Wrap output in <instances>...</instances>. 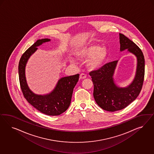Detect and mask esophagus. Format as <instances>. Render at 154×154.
<instances>
[{
	"label": "esophagus",
	"instance_id": "obj_1",
	"mask_svg": "<svg viewBox=\"0 0 154 154\" xmlns=\"http://www.w3.org/2000/svg\"><path fill=\"white\" fill-rule=\"evenodd\" d=\"M86 78V75H85V73H82L79 75V79H85Z\"/></svg>",
	"mask_w": 154,
	"mask_h": 154
}]
</instances>
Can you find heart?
I'll list each match as a JSON object with an SVG mask.
<instances>
[{
  "label": "heart",
  "mask_w": 154,
  "mask_h": 154,
  "mask_svg": "<svg viewBox=\"0 0 154 154\" xmlns=\"http://www.w3.org/2000/svg\"><path fill=\"white\" fill-rule=\"evenodd\" d=\"M78 57L81 60L92 57L88 65L91 69H97L104 65L107 59L108 52L99 46L94 45L80 52Z\"/></svg>",
  "instance_id": "1"
}]
</instances>
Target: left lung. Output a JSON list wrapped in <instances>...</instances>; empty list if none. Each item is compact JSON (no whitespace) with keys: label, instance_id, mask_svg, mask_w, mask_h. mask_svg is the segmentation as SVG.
I'll use <instances>...</instances> for the list:
<instances>
[{"label":"left lung","instance_id":"8db88e82","mask_svg":"<svg viewBox=\"0 0 154 154\" xmlns=\"http://www.w3.org/2000/svg\"><path fill=\"white\" fill-rule=\"evenodd\" d=\"M120 51L128 49L137 59L135 77L126 88H120L113 78L118 61L106 63L89 75L94 84L93 95L95 102L103 109L115 112L126 107L139 95L145 76V58L138 46L124 34L120 33Z\"/></svg>","mask_w":154,"mask_h":154}]
</instances>
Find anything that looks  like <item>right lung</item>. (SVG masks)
I'll return each mask as SVG.
<instances>
[{
	"label": "right lung",
	"instance_id": "obj_1",
	"mask_svg": "<svg viewBox=\"0 0 154 154\" xmlns=\"http://www.w3.org/2000/svg\"><path fill=\"white\" fill-rule=\"evenodd\" d=\"M50 41V39H38L21 56L19 64V81L24 97L34 107L49 116L60 115L69 108L73 89L79 79V74L59 79L51 93L41 95L33 93L28 87L25 78V66L29 58L38 49L37 47Z\"/></svg>",
	"mask_w": 154,
	"mask_h": 154
}]
</instances>
